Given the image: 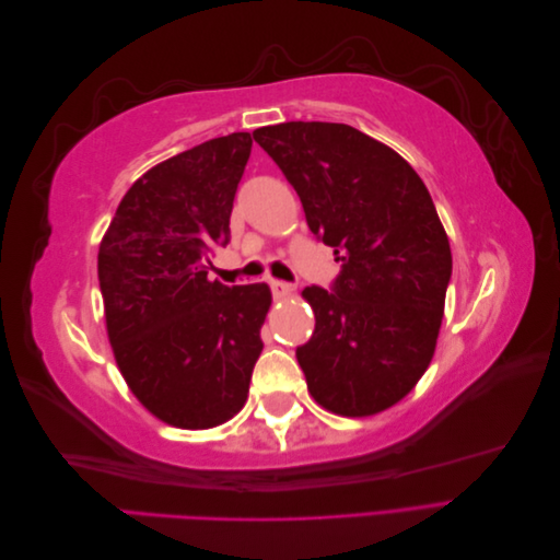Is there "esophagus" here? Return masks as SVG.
I'll use <instances>...</instances> for the list:
<instances>
[{
  "mask_svg": "<svg viewBox=\"0 0 560 560\" xmlns=\"http://www.w3.org/2000/svg\"><path fill=\"white\" fill-rule=\"evenodd\" d=\"M270 292H273L276 299H287L294 292V287L284 280H270Z\"/></svg>",
  "mask_w": 560,
  "mask_h": 560,
  "instance_id": "1",
  "label": "esophagus"
}]
</instances>
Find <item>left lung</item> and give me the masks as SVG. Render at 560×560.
I'll list each match as a JSON object with an SVG mask.
<instances>
[{"label": "left lung", "mask_w": 560, "mask_h": 560, "mask_svg": "<svg viewBox=\"0 0 560 560\" xmlns=\"http://www.w3.org/2000/svg\"><path fill=\"white\" fill-rule=\"evenodd\" d=\"M252 135L341 261L329 292L303 290L315 331L296 360L311 395L338 416L385 411L425 374L444 317L453 259L428 186L397 151L346 124Z\"/></svg>", "instance_id": "1"}]
</instances>
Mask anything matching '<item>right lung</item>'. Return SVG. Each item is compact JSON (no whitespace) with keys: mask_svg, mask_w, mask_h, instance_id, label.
Instances as JSON below:
<instances>
[{"mask_svg":"<svg viewBox=\"0 0 560 560\" xmlns=\"http://www.w3.org/2000/svg\"><path fill=\"white\" fill-rule=\"evenodd\" d=\"M249 132L214 138L135 182L97 252L109 343L147 409L167 425L208 430L238 413L261 354L268 284L208 280L231 241Z\"/></svg>","mask_w":560,"mask_h":560,"instance_id":"right-lung-1","label":"right lung"}]
</instances>
